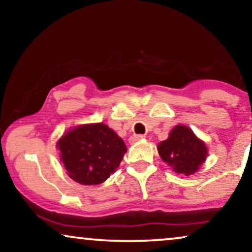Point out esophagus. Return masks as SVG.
I'll return each mask as SVG.
<instances>
[{"label": "esophagus", "instance_id": "esophagus-1", "mask_svg": "<svg viewBox=\"0 0 252 252\" xmlns=\"http://www.w3.org/2000/svg\"><path fill=\"white\" fill-rule=\"evenodd\" d=\"M144 139V135L142 134H135V135H132L129 137V142L130 143H134V142H137V141Z\"/></svg>", "mask_w": 252, "mask_h": 252}]
</instances>
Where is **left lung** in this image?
<instances>
[{
    "label": "left lung",
    "mask_w": 252,
    "mask_h": 252,
    "mask_svg": "<svg viewBox=\"0 0 252 252\" xmlns=\"http://www.w3.org/2000/svg\"><path fill=\"white\" fill-rule=\"evenodd\" d=\"M157 149L161 159L173 167L174 172L186 175L195 173L208 155L205 144L184 125L175 126L168 139L160 142Z\"/></svg>",
    "instance_id": "1"
}]
</instances>
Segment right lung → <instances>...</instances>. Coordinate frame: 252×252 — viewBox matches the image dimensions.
<instances>
[{"label": "right lung", "instance_id": "1", "mask_svg": "<svg viewBox=\"0 0 252 252\" xmlns=\"http://www.w3.org/2000/svg\"><path fill=\"white\" fill-rule=\"evenodd\" d=\"M68 177L81 185H99L119 166L127 148L104 124L68 130L57 143Z\"/></svg>", "mask_w": 252, "mask_h": 252}]
</instances>
